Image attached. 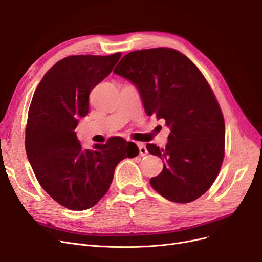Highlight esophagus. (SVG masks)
Masks as SVG:
<instances>
[{"label":"esophagus","instance_id":"esophagus-1","mask_svg":"<svg viewBox=\"0 0 262 262\" xmlns=\"http://www.w3.org/2000/svg\"><path fill=\"white\" fill-rule=\"evenodd\" d=\"M138 147H139V154L140 156H145L148 152H147V148L145 147V145L143 143H137Z\"/></svg>","mask_w":262,"mask_h":262}]
</instances>
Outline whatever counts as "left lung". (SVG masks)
<instances>
[{
	"instance_id": "left-lung-1",
	"label": "left lung",
	"mask_w": 262,
	"mask_h": 262,
	"mask_svg": "<svg viewBox=\"0 0 262 262\" xmlns=\"http://www.w3.org/2000/svg\"><path fill=\"white\" fill-rule=\"evenodd\" d=\"M114 72L138 87L148 116L170 128L165 148L146 145L164 161L150 186L172 202L200 198L216 179L225 148L224 117L200 70L175 49L154 48L125 54Z\"/></svg>"
}]
</instances>
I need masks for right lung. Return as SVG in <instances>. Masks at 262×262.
<instances>
[{"label":"right lung","mask_w":262,"mask_h":262,"mask_svg":"<svg viewBox=\"0 0 262 262\" xmlns=\"http://www.w3.org/2000/svg\"><path fill=\"white\" fill-rule=\"evenodd\" d=\"M121 52L71 55L47 72L28 110L25 147L39 184L53 200L73 211L94 207L112 185L117 165L139 154L121 137L84 149L78 119L89 114V96L112 72Z\"/></svg>","instance_id":"add662e5"}]
</instances>
